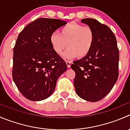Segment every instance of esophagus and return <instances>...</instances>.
Returning a JSON list of instances; mask_svg holds the SVG:
<instances>
[{
  "instance_id": "obj_1",
  "label": "esophagus",
  "mask_w": 130,
  "mask_h": 130,
  "mask_svg": "<svg viewBox=\"0 0 130 130\" xmlns=\"http://www.w3.org/2000/svg\"><path fill=\"white\" fill-rule=\"evenodd\" d=\"M66 63H67V67L70 68V65H71V62H70V61H66Z\"/></svg>"
}]
</instances>
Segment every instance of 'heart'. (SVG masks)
Listing matches in <instances>:
<instances>
[{"label": "heart", "mask_w": 130, "mask_h": 130, "mask_svg": "<svg viewBox=\"0 0 130 130\" xmlns=\"http://www.w3.org/2000/svg\"><path fill=\"white\" fill-rule=\"evenodd\" d=\"M94 41V33L88 26L76 23H70L63 26L59 34L54 32L50 37L53 51L59 55H63L64 58H79L86 56L90 53Z\"/></svg>", "instance_id": "heart-1"}]
</instances>
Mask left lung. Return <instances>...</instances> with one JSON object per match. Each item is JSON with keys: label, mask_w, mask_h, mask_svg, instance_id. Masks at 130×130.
I'll return each mask as SVG.
<instances>
[{"label": "left lung", "mask_w": 130, "mask_h": 130, "mask_svg": "<svg viewBox=\"0 0 130 130\" xmlns=\"http://www.w3.org/2000/svg\"><path fill=\"white\" fill-rule=\"evenodd\" d=\"M81 22L93 29L94 41L90 53L71 65L75 72L74 84L79 97L94 102L104 99L118 80L119 49L115 35L107 25L93 18Z\"/></svg>", "instance_id": "obj_1"}]
</instances>
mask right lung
I'll list each match as a JSON object with an SVG mask.
<instances>
[{"label":"right lung","mask_w":130,"mask_h":130,"mask_svg":"<svg viewBox=\"0 0 130 130\" xmlns=\"http://www.w3.org/2000/svg\"><path fill=\"white\" fill-rule=\"evenodd\" d=\"M66 24L58 19L41 18L26 25L18 36L13 49L12 79L26 99L41 101L48 98L58 78L67 69L50 42L51 34Z\"/></svg>","instance_id":"right-lung-1"}]
</instances>
